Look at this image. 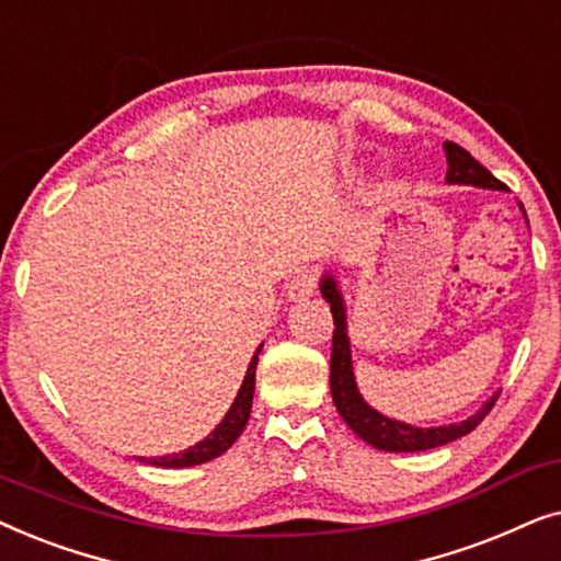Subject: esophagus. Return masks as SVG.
<instances>
[{
  "label": "esophagus",
  "mask_w": 561,
  "mask_h": 561,
  "mask_svg": "<svg viewBox=\"0 0 561 561\" xmlns=\"http://www.w3.org/2000/svg\"><path fill=\"white\" fill-rule=\"evenodd\" d=\"M316 287H318V276L312 272H302V274H297V276H293V279H289L287 297L293 302H302V300H308V297H312Z\"/></svg>",
  "instance_id": "obj_1"
}]
</instances>
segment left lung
Here are the masks:
<instances>
[{"label": "left lung", "instance_id": "obj_1", "mask_svg": "<svg viewBox=\"0 0 561 561\" xmlns=\"http://www.w3.org/2000/svg\"><path fill=\"white\" fill-rule=\"evenodd\" d=\"M446 182L449 184H465V186H480V190H500L505 192V184L490 174L488 169L482 167L480 161L472 159V153L465 151V148L446 140ZM524 210V205H520ZM526 215V213H524ZM320 295L323 300L331 305L333 312V348H331V394L335 402V410H339L343 421L351 431L356 433L358 438L375 446L379 451H425L436 449V446H444L449 442H457V438L472 433L477 425L482 423V417L490 413L492 405H495L497 392L484 402V405L477 410L474 415H469L467 421L461 423H449V425H436V428H417V425L394 421V417H387L369 405L367 400L362 398L356 387L354 377V362H351V341H348V323H346V302H343L339 279H335L333 272H325L323 279H320Z\"/></svg>", "mask_w": 561, "mask_h": 561}]
</instances>
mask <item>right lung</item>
<instances>
[{
	"mask_svg": "<svg viewBox=\"0 0 561 561\" xmlns=\"http://www.w3.org/2000/svg\"><path fill=\"white\" fill-rule=\"evenodd\" d=\"M264 346V343H261ZM261 346L256 348V354L251 356L249 362V369H245V377H243V385L241 390H238L233 405L226 413V417L218 423V428H215L210 436L203 438L199 444L190 446V449L182 451V454H169V457H140V461H146V465L151 467H163V469H182V467H194V465H205V461H213L218 459L220 454H226L230 446L236 444V438L241 436L245 423H249V415H251V402H253V387H256V364H259V354H261Z\"/></svg>",
	"mask_w": 561,
	"mask_h": 561,
	"instance_id": "1",
	"label": "right lung"
}]
</instances>
